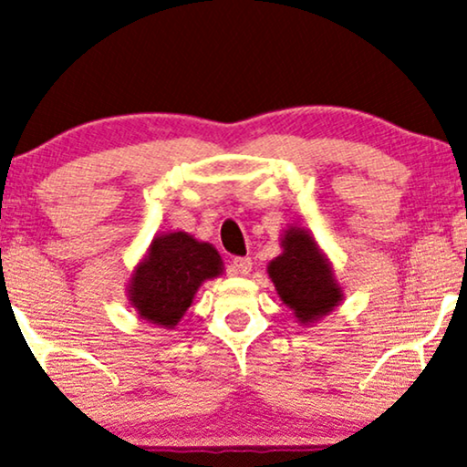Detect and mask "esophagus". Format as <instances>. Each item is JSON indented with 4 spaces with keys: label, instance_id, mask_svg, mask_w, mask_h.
<instances>
[{
    "label": "esophagus",
    "instance_id": "obj_1",
    "mask_svg": "<svg viewBox=\"0 0 467 467\" xmlns=\"http://www.w3.org/2000/svg\"><path fill=\"white\" fill-rule=\"evenodd\" d=\"M230 267L237 275H247L252 271V261L250 258H244V256H237L233 258V263H230Z\"/></svg>",
    "mask_w": 467,
    "mask_h": 467
}]
</instances>
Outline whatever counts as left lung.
<instances>
[{"label": "left lung", "instance_id": "obj_1", "mask_svg": "<svg viewBox=\"0 0 467 467\" xmlns=\"http://www.w3.org/2000/svg\"><path fill=\"white\" fill-rule=\"evenodd\" d=\"M282 252L267 265L277 297L302 326L318 323L345 299L334 265L317 239L302 226H286L280 234Z\"/></svg>", "mask_w": 467, "mask_h": 467}]
</instances>
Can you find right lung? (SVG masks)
<instances>
[{"mask_svg": "<svg viewBox=\"0 0 467 467\" xmlns=\"http://www.w3.org/2000/svg\"><path fill=\"white\" fill-rule=\"evenodd\" d=\"M223 274L220 252L182 230L150 241L129 277L127 297L146 323L174 329L206 280Z\"/></svg>", "mask_w": 467, "mask_h": 467, "instance_id": "add662e5", "label": "right lung"}]
</instances>
